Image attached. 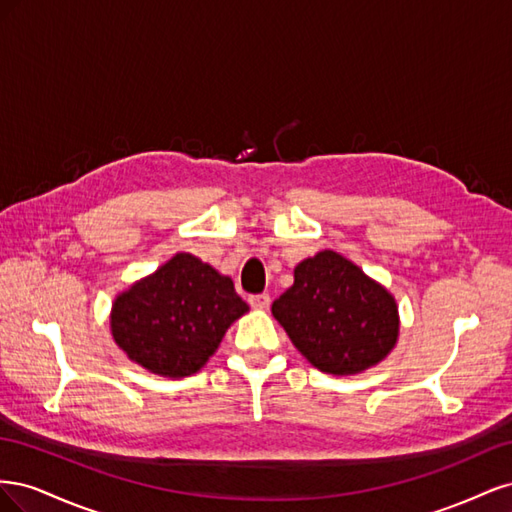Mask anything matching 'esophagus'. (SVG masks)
Instances as JSON below:
<instances>
[{"label":"esophagus","instance_id":"obj_1","mask_svg":"<svg viewBox=\"0 0 512 512\" xmlns=\"http://www.w3.org/2000/svg\"><path fill=\"white\" fill-rule=\"evenodd\" d=\"M250 305L254 307V309H269V305H271V297L269 294H254V297H250Z\"/></svg>","mask_w":512,"mask_h":512}]
</instances>
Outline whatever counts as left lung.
I'll return each instance as SVG.
<instances>
[{
  "mask_svg": "<svg viewBox=\"0 0 512 512\" xmlns=\"http://www.w3.org/2000/svg\"><path fill=\"white\" fill-rule=\"evenodd\" d=\"M271 312L294 348L331 376L376 367L399 339L393 292L333 250L301 260L292 286L273 301Z\"/></svg>",
  "mask_w": 512,
  "mask_h": 512,
  "instance_id": "1",
  "label": "left lung"
}]
</instances>
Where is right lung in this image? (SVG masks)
Masks as SVG:
<instances>
[{"label": "right lung", "mask_w": 512, "mask_h": 512, "mask_svg": "<svg viewBox=\"0 0 512 512\" xmlns=\"http://www.w3.org/2000/svg\"><path fill=\"white\" fill-rule=\"evenodd\" d=\"M250 312L228 275L190 252L121 290L111 335L136 365L164 378H188L220 348L230 324Z\"/></svg>", "instance_id": "add662e5"}]
</instances>
